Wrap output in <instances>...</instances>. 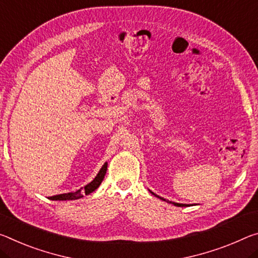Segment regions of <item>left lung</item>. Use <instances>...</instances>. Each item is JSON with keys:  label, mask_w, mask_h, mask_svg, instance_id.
I'll list each match as a JSON object with an SVG mask.
<instances>
[{"label": "left lung", "mask_w": 258, "mask_h": 258, "mask_svg": "<svg viewBox=\"0 0 258 258\" xmlns=\"http://www.w3.org/2000/svg\"><path fill=\"white\" fill-rule=\"evenodd\" d=\"M151 194H154V193H151ZM155 196H157L156 194H154ZM157 198H159V196H157ZM159 199H162V198H159ZM162 200H164V199H162ZM172 204H174V206H177V207H187V204H181V203H175V202H172Z\"/></svg>", "instance_id": "left-lung-1"}]
</instances>
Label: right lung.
Segmentation results:
<instances>
[{"label":"right lung","instance_id":"right-lung-1","mask_svg":"<svg viewBox=\"0 0 258 258\" xmlns=\"http://www.w3.org/2000/svg\"><path fill=\"white\" fill-rule=\"evenodd\" d=\"M107 167L108 164L107 163H104L103 166L101 167L100 172L97 173V175L95 177V179L92 182H89L88 185H86L85 188H80V189H78L76 191H73V193H65V194H59V195H55V196H50V200H59V201H65V200H77V199H80L83 198L84 194H89L92 193L96 189L97 187L101 185L102 180H103L105 173H107Z\"/></svg>","mask_w":258,"mask_h":258}]
</instances>
